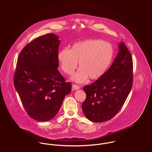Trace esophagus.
Here are the masks:
<instances>
[{"label":"esophagus","instance_id":"1","mask_svg":"<svg viewBox=\"0 0 152 152\" xmlns=\"http://www.w3.org/2000/svg\"><path fill=\"white\" fill-rule=\"evenodd\" d=\"M72 88H73V89H75V90H77V89H80V87H79L78 86H77V85H75V84L72 85Z\"/></svg>","mask_w":152,"mask_h":152}]
</instances>
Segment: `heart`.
<instances>
[{"label":"heart","mask_w":152,"mask_h":152,"mask_svg":"<svg viewBox=\"0 0 152 152\" xmlns=\"http://www.w3.org/2000/svg\"><path fill=\"white\" fill-rule=\"evenodd\" d=\"M113 57L110 44L99 39H88L73 44L69 50L63 49L58 54L61 68L67 75H71L79 63V70L71 77L81 83L87 78L97 80L107 72Z\"/></svg>","instance_id":"obj_1"}]
</instances>
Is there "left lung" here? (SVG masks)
Segmentation results:
<instances>
[{
  "label": "left lung",
  "instance_id": "1",
  "mask_svg": "<svg viewBox=\"0 0 152 152\" xmlns=\"http://www.w3.org/2000/svg\"><path fill=\"white\" fill-rule=\"evenodd\" d=\"M113 63L99 80L83 88L87 97L82 105L87 119L93 122L108 121L124 105L132 87L133 61L125 44H118Z\"/></svg>",
  "mask_w": 152,
  "mask_h": 152
}]
</instances>
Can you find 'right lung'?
Segmentation results:
<instances>
[{
    "label": "right lung",
    "instance_id": "1",
    "mask_svg": "<svg viewBox=\"0 0 152 152\" xmlns=\"http://www.w3.org/2000/svg\"><path fill=\"white\" fill-rule=\"evenodd\" d=\"M60 42L53 33L40 36L26 45L18 59L15 89L28 115L37 121L54 118L71 91L57 69Z\"/></svg>",
    "mask_w": 152,
    "mask_h": 152
}]
</instances>
